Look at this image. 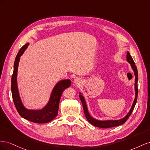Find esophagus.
Returning a JSON list of instances; mask_svg holds the SVG:
<instances>
[{
	"mask_svg": "<svg viewBox=\"0 0 150 150\" xmlns=\"http://www.w3.org/2000/svg\"><path fill=\"white\" fill-rule=\"evenodd\" d=\"M74 83L76 84H80V80L79 79H76L74 80Z\"/></svg>",
	"mask_w": 150,
	"mask_h": 150,
	"instance_id": "34e87169",
	"label": "esophagus"
}]
</instances>
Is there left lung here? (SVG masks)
<instances>
[{
    "label": "left lung",
    "instance_id": "8db88e82",
    "mask_svg": "<svg viewBox=\"0 0 150 150\" xmlns=\"http://www.w3.org/2000/svg\"><path fill=\"white\" fill-rule=\"evenodd\" d=\"M127 60L129 63H131V67L133 69L134 71V75L136 76L135 79V91H136V97H135V99L134 100L133 104H132V108L130 110V111L128 113L126 116L124 117L123 119H121V120H117V121H97L95 119H93L92 117H91V115H89L88 112V110L87 108V105L86 103H85V101L83 97L80 94L79 97L81 102H82V105H83V111H84V114L85 117H86V119H87V121L92 125L93 126L98 127H100V128H110V127H115L117 126H120L121 125H123L124 123H125L126 121L128 119V118L131 115V113L132 111L134 110V108L135 107L136 103L137 102V99H138V70H137V67L135 65L134 62L133 60V59L131 57L129 53L127 52Z\"/></svg>",
    "mask_w": 150,
    "mask_h": 150
}]
</instances>
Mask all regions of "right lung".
I'll use <instances>...</instances> for the list:
<instances>
[{"label": "right lung", "mask_w": 150, "mask_h": 150, "mask_svg": "<svg viewBox=\"0 0 150 150\" xmlns=\"http://www.w3.org/2000/svg\"><path fill=\"white\" fill-rule=\"evenodd\" d=\"M28 45L29 43L25 44L20 49L15 59L14 71L11 79L12 99H13L16 108L21 117L33 122L39 124L46 123L52 121L58 115L59 100H60L62 92L64 90L70 86L71 81L70 80H64L59 82L53 89L48 104L42 110H30L25 109L21 102L19 95L18 86H17V72H18L20 57L23 54Z\"/></svg>", "instance_id": "right-lung-1"}]
</instances>
